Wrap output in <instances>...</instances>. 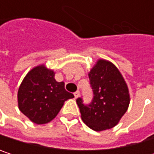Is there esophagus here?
Segmentation results:
<instances>
[{
    "label": "esophagus",
    "instance_id": "34e87169",
    "mask_svg": "<svg viewBox=\"0 0 154 154\" xmlns=\"http://www.w3.org/2000/svg\"><path fill=\"white\" fill-rule=\"evenodd\" d=\"M74 95H75V98H77V97H79V95H80V92H79V91H77V92H75V93H74Z\"/></svg>",
    "mask_w": 154,
    "mask_h": 154
}]
</instances>
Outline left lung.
Masks as SVG:
<instances>
[{
	"mask_svg": "<svg viewBox=\"0 0 154 154\" xmlns=\"http://www.w3.org/2000/svg\"><path fill=\"white\" fill-rule=\"evenodd\" d=\"M88 76L94 98L89 104L77 99L82 120L94 131L112 128L128 110V85L117 67L105 60H99Z\"/></svg>",
	"mask_w": 154,
	"mask_h": 154,
	"instance_id": "8db88e82",
	"label": "left lung"
}]
</instances>
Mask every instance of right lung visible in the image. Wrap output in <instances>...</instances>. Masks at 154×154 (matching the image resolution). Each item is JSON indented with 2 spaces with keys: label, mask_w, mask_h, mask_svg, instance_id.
I'll list each match as a JSON object with an SVG mask.
<instances>
[{
  "label": "right lung",
  "mask_w": 154,
  "mask_h": 154,
  "mask_svg": "<svg viewBox=\"0 0 154 154\" xmlns=\"http://www.w3.org/2000/svg\"><path fill=\"white\" fill-rule=\"evenodd\" d=\"M54 75L45 65L37 66L26 74L18 88V108L35 124L51 121L65 101L74 98L73 94L65 90L64 82H57Z\"/></svg>",
  "instance_id": "1"
}]
</instances>
